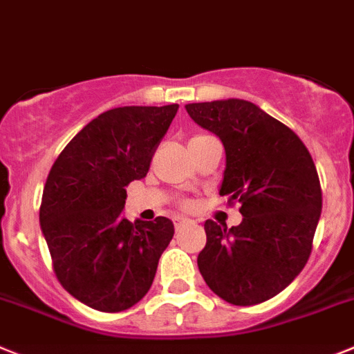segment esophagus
I'll list each match as a JSON object with an SVG mask.
<instances>
[{
  "instance_id": "esophagus-1",
  "label": "esophagus",
  "mask_w": 354,
  "mask_h": 354,
  "mask_svg": "<svg viewBox=\"0 0 354 354\" xmlns=\"http://www.w3.org/2000/svg\"><path fill=\"white\" fill-rule=\"evenodd\" d=\"M173 224H174V227L176 229H181V227H185V225H192V224H196V222L194 221H190V218H185V216H174L173 218Z\"/></svg>"
}]
</instances>
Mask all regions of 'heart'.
<instances>
[{
	"label": "heart",
	"mask_w": 354,
	"mask_h": 354,
	"mask_svg": "<svg viewBox=\"0 0 354 354\" xmlns=\"http://www.w3.org/2000/svg\"><path fill=\"white\" fill-rule=\"evenodd\" d=\"M201 138H205V136H201V133H199V136H194V138L190 139V141H196V139H201ZM190 141H189V142H190ZM181 205H183V206H189V201H183Z\"/></svg>",
	"instance_id": "heart-1"
}]
</instances>
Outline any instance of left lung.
<instances>
[{
    "label": "left lung",
    "mask_w": 354,
    "mask_h": 354,
    "mask_svg": "<svg viewBox=\"0 0 354 354\" xmlns=\"http://www.w3.org/2000/svg\"><path fill=\"white\" fill-rule=\"evenodd\" d=\"M185 109L221 138V196H229V205L240 203L243 215L231 229L205 222L201 275L227 304H263L288 288L310 257L323 206L316 165L301 139L252 102L229 98Z\"/></svg>",
    "instance_id": "8db88e82"
}]
</instances>
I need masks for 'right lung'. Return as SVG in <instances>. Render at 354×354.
I'll return each instance as SVG.
<instances>
[{
	"label": "right lung",
	"mask_w": 354,
	"mask_h": 354,
	"mask_svg": "<svg viewBox=\"0 0 354 354\" xmlns=\"http://www.w3.org/2000/svg\"><path fill=\"white\" fill-rule=\"evenodd\" d=\"M178 104L106 111L65 146L47 176L40 225L59 284L88 307L122 312L151 288L174 234L169 218L129 222L127 187L148 174Z\"/></svg>",
	"instance_id": "1"
}]
</instances>
